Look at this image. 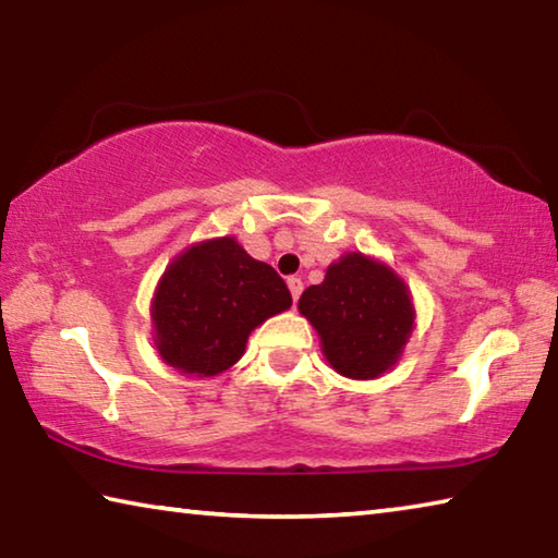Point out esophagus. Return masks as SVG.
<instances>
[{
    "mask_svg": "<svg viewBox=\"0 0 558 558\" xmlns=\"http://www.w3.org/2000/svg\"><path fill=\"white\" fill-rule=\"evenodd\" d=\"M288 288H290V295H292V300H300V295H302V288H305V286H302V280L298 278V276H292V278H288Z\"/></svg>",
    "mask_w": 558,
    "mask_h": 558,
    "instance_id": "obj_1",
    "label": "esophagus"
}]
</instances>
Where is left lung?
<instances>
[{
    "label": "left lung",
    "mask_w": 558,
    "mask_h": 558,
    "mask_svg": "<svg viewBox=\"0 0 558 558\" xmlns=\"http://www.w3.org/2000/svg\"><path fill=\"white\" fill-rule=\"evenodd\" d=\"M315 325L327 362L349 379H374L391 369L413 329V305L403 282L362 253L327 268L298 302Z\"/></svg>",
    "instance_id": "8db88e82"
}]
</instances>
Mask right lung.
Returning a JSON list of instances; mask_svg holds the SVG:
<instances>
[{"label": "right lung", "mask_w": 558, "mask_h": 558, "mask_svg": "<svg viewBox=\"0 0 558 558\" xmlns=\"http://www.w3.org/2000/svg\"><path fill=\"white\" fill-rule=\"evenodd\" d=\"M290 305L286 280L268 263L233 239L206 241L184 251L159 282L157 349L179 372L214 376L239 362L251 329Z\"/></svg>", "instance_id": "add662e5"}]
</instances>
